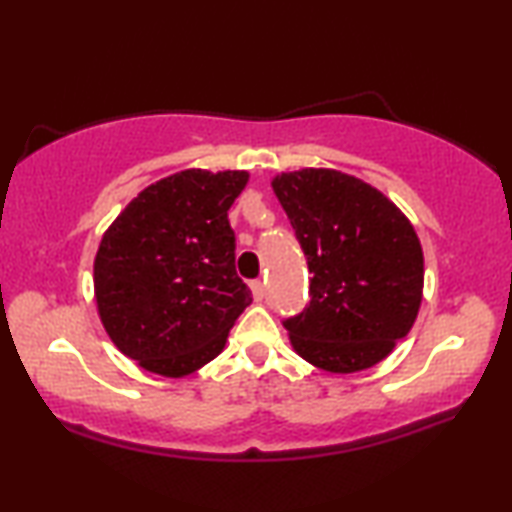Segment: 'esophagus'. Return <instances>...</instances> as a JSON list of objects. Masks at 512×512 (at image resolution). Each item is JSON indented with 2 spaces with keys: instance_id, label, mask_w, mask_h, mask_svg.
I'll return each mask as SVG.
<instances>
[{
  "instance_id": "1",
  "label": "esophagus",
  "mask_w": 512,
  "mask_h": 512,
  "mask_svg": "<svg viewBox=\"0 0 512 512\" xmlns=\"http://www.w3.org/2000/svg\"><path fill=\"white\" fill-rule=\"evenodd\" d=\"M251 293H254L256 300H263V296H265V282H263V279H254V282H251Z\"/></svg>"
}]
</instances>
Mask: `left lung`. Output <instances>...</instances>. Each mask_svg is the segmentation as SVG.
<instances>
[{"instance_id":"left-lung-1","label":"left lung","mask_w":512,"mask_h":512,"mask_svg":"<svg viewBox=\"0 0 512 512\" xmlns=\"http://www.w3.org/2000/svg\"><path fill=\"white\" fill-rule=\"evenodd\" d=\"M272 188L312 272L310 303L282 321L293 349L328 373L375 366L422 303L415 228L377 188L335 170L289 172Z\"/></svg>"}]
</instances>
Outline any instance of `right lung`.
I'll list each match as a JSON object with an SVG mask.
<instances>
[{
  "label": "right lung",
  "mask_w": 512,
  "mask_h": 512,
  "mask_svg": "<svg viewBox=\"0 0 512 512\" xmlns=\"http://www.w3.org/2000/svg\"><path fill=\"white\" fill-rule=\"evenodd\" d=\"M247 179L240 170L172 174L144 188L102 237L100 319L114 345L151 373L181 377L205 366L251 303L228 221Z\"/></svg>",
  "instance_id": "obj_1"
}]
</instances>
